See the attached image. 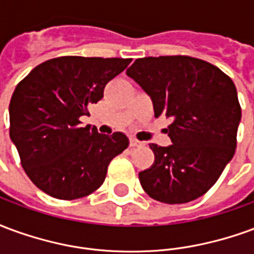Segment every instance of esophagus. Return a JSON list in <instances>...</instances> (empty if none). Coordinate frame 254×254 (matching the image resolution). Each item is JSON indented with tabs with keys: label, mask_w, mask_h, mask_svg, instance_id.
<instances>
[{
	"label": "esophagus",
	"mask_w": 254,
	"mask_h": 254,
	"mask_svg": "<svg viewBox=\"0 0 254 254\" xmlns=\"http://www.w3.org/2000/svg\"><path fill=\"white\" fill-rule=\"evenodd\" d=\"M143 145V143L141 141H138V140H136V138H130V147H141Z\"/></svg>",
	"instance_id": "34e87169"
}]
</instances>
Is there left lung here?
I'll list each match as a JSON object with an SVG mask.
<instances>
[{"label":"left lung","mask_w":254,"mask_h":254,"mask_svg":"<svg viewBox=\"0 0 254 254\" xmlns=\"http://www.w3.org/2000/svg\"><path fill=\"white\" fill-rule=\"evenodd\" d=\"M127 74L151 96L155 117L173 118L166 129L173 144H149L155 160L138 173L141 187L166 204L196 200L234 156L241 106L233 80L188 56L138 58Z\"/></svg>","instance_id":"obj_1"}]
</instances>
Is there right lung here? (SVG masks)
Instances as JSON below:
<instances>
[{
	"label": "right lung",
	"instance_id": "right-lung-1",
	"mask_svg": "<svg viewBox=\"0 0 254 254\" xmlns=\"http://www.w3.org/2000/svg\"><path fill=\"white\" fill-rule=\"evenodd\" d=\"M130 58L66 56L34 67L14 89L9 136L25 174L60 200L88 196L103 184L113 158L129 145L121 132L106 136L80 117L103 98L106 84Z\"/></svg>",
	"mask_w": 254,
	"mask_h": 254
}]
</instances>
